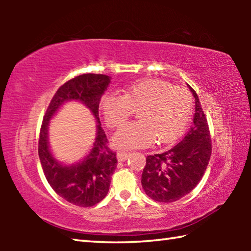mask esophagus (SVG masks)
<instances>
[{"mask_svg":"<svg viewBox=\"0 0 251 251\" xmlns=\"http://www.w3.org/2000/svg\"><path fill=\"white\" fill-rule=\"evenodd\" d=\"M130 152L128 151H118L116 157H117V160L118 161H125L127 158H128Z\"/></svg>","mask_w":251,"mask_h":251,"instance_id":"34e87169","label":"esophagus"}]
</instances>
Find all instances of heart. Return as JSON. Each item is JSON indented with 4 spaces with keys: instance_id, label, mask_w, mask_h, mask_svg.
<instances>
[{
    "instance_id": "obj_1",
    "label": "heart",
    "mask_w": 251,
    "mask_h": 251,
    "mask_svg": "<svg viewBox=\"0 0 251 251\" xmlns=\"http://www.w3.org/2000/svg\"><path fill=\"white\" fill-rule=\"evenodd\" d=\"M106 124L110 128L124 125L133 110L138 109L139 121L129 123L113 138L116 147H146L156 138L171 143L179 138L193 113L190 93L180 86L159 79H141L127 85L124 95L108 93L100 101Z\"/></svg>"
}]
</instances>
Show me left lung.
<instances>
[{"instance_id":"8db88e82","label":"left lung","mask_w":251,"mask_h":251,"mask_svg":"<svg viewBox=\"0 0 251 251\" xmlns=\"http://www.w3.org/2000/svg\"><path fill=\"white\" fill-rule=\"evenodd\" d=\"M195 99L193 125L180 143L164 152L146 157L142 186L148 197L159 202L179 201L197 186L211 155L207 118L192 87Z\"/></svg>"}]
</instances>
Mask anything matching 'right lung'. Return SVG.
<instances>
[{
    "label": "right lung",
    "mask_w": 251,
    "mask_h": 251,
    "mask_svg": "<svg viewBox=\"0 0 251 251\" xmlns=\"http://www.w3.org/2000/svg\"><path fill=\"white\" fill-rule=\"evenodd\" d=\"M109 83V76L103 74H83L70 79L55 93L42 123L39 157L46 179L58 196L79 207H92L103 201L117 166L116 152L107 147L99 116L100 101ZM71 100L79 101L90 109L97 121V137L82 161L67 165L58 162L50 151L48 127L57 110Z\"/></svg>",
    "instance_id": "obj_1"
}]
</instances>
